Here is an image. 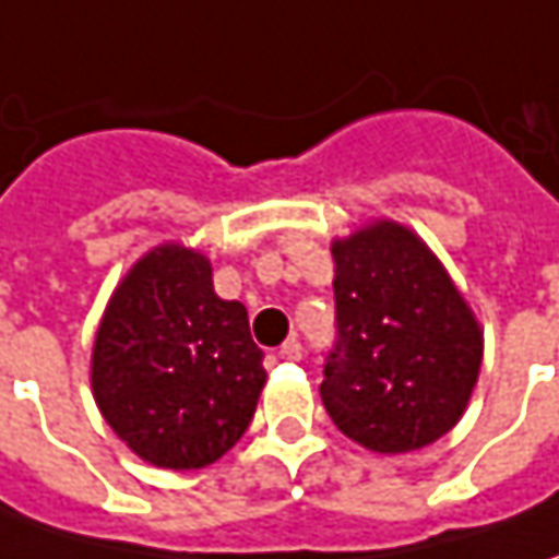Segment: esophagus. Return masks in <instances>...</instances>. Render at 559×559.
<instances>
[{
	"label": "esophagus",
	"mask_w": 559,
	"mask_h": 559,
	"mask_svg": "<svg viewBox=\"0 0 559 559\" xmlns=\"http://www.w3.org/2000/svg\"><path fill=\"white\" fill-rule=\"evenodd\" d=\"M280 357H283V360H289V364L301 360V345H298L295 338H289V342H286V345L280 348Z\"/></svg>",
	"instance_id": "obj_1"
}]
</instances>
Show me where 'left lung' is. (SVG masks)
<instances>
[{
    "instance_id": "left-lung-1",
    "label": "left lung",
    "mask_w": 559,
    "mask_h": 559,
    "mask_svg": "<svg viewBox=\"0 0 559 559\" xmlns=\"http://www.w3.org/2000/svg\"><path fill=\"white\" fill-rule=\"evenodd\" d=\"M338 342L320 397L376 454L419 451L461 423L483 370V326L411 226L373 221L333 239Z\"/></svg>"
}]
</instances>
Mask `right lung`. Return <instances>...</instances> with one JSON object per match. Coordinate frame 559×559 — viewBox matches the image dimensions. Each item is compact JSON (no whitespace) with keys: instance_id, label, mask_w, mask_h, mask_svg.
Here are the masks:
<instances>
[{"instance_id":"obj_1","label":"right lung","mask_w":559,"mask_h":559,"mask_svg":"<svg viewBox=\"0 0 559 559\" xmlns=\"http://www.w3.org/2000/svg\"><path fill=\"white\" fill-rule=\"evenodd\" d=\"M267 382L248 311L214 292L199 248L162 242L111 292L90 385L105 423L136 457L202 469L242 439Z\"/></svg>"}]
</instances>
